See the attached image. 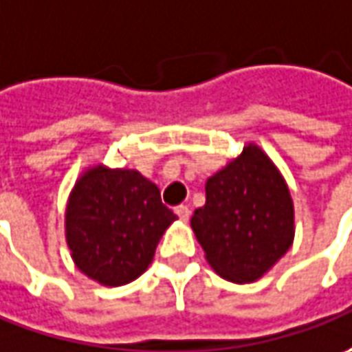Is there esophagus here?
Returning a JSON list of instances; mask_svg holds the SVG:
<instances>
[{"instance_id": "esophagus-1", "label": "esophagus", "mask_w": 352, "mask_h": 352, "mask_svg": "<svg viewBox=\"0 0 352 352\" xmlns=\"http://www.w3.org/2000/svg\"><path fill=\"white\" fill-rule=\"evenodd\" d=\"M175 214L179 216V220L181 222H188V218H190V210H188V206H177L175 208Z\"/></svg>"}]
</instances>
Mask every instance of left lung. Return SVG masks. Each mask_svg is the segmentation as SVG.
Returning <instances> with one entry per match:
<instances>
[{
  "instance_id": "obj_1",
  "label": "left lung",
  "mask_w": 352,
  "mask_h": 352,
  "mask_svg": "<svg viewBox=\"0 0 352 352\" xmlns=\"http://www.w3.org/2000/svg\"><path fill=\"white\" fill-rule=\"evenodd\" d=\"M190 228L204 257L232 283H253L294 241V202L273 160L255 144L206 181Z\"/></svg>"
}]
</instances>
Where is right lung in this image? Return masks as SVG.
I'll list each match as a JSON object with an SVG mask.
<instances>
[{"label": "right lung", "mask_w": 352, "mask_h": 352, "mask_svg": "<svg viewBox=\"0 0 352 352\" xmlns=\"http://www.w3.org/2000/svg\"><path fill=\"white\" fill-rule=\"evenodd\" d=\"M177 216L136 169L99 164L76 181L66 206V241L79 271L103 286L144 273Z\"/></svg>", "instance_id": "obj_1"}]
</instances>
